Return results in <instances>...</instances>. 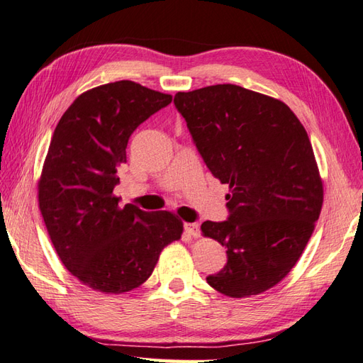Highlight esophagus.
Returning a JSON list of instances; mask_svg holds the SVG:
<instances>
[{
	"instance_id": "obj_1",
	"label": "esophagus",
	"mask_w": 363,
	"mask_h": 363,
	"mask_svg": "<svg viewBox=\"0 0 363 363\" xmlns=\"http://www.w3.org/2000/svg\"><path fill=\"white\" fill-rule=\"evenodd\" d=\"M184 232H186L189 236L197 238V236L201 235V228H199L197 224H184Z\"/></svg>"
}]
</instances>
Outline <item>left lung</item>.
I'll list each match as a JSON object with an SVG mask.
<instances>
[{
	"label": "left lung",
	"mask_w": 363,
	"mask_h": 363,
	"mask_svg": "<svg viewBox=\"0 0 363 363\" xmlns=\"http://www.w3.org/2000/svg\"><path fill=\"white\" fill-rule=\"evenodd\" d=\"M206 167L227 183L223 223L203 236L227 249V264L206 277L214 290L249 298L277 285L304 252L323 206L312 144L284 101L235 84L175 94Z\"/></svg>",
	"instance_id": "8db88e82"
}]
</instances>
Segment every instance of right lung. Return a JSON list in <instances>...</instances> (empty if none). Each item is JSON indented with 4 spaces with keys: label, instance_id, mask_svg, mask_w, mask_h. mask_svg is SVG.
<instances>
[{
    "label": "right lung",
    "instance_id": "1",
    "mask_svg": "<svg viewBox=\"0 0 363 363\" xmlns=\"http://www.w3.org/2000/svg\"><path fill=\"white\" fill-rule=\"evenodd\" d=\"M171 101L135 81H116L81 94L56 125L39 208L62 264L95 291L135 290L152 276L161 250L182 238L175 214L121 206L113 192L131 133Z\"/></svg>",
    "mask_w": 363,
    "mask_h": 363
}]
</instances>
